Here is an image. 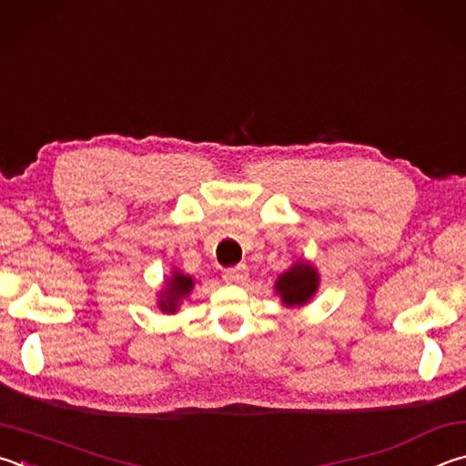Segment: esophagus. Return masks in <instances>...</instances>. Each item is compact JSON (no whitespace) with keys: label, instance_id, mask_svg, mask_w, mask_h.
<instances>
[{"label":"esophagus","instance_id":"obj_1","mask_svg":"<svg viewBox=\"0 0 466 466\" xmlns=\"http://www.w3.org/2000/svg\"><path fill=\"white\" fill-rule=\"evenodd\" d=\"M248 276H249L248 266L246 264H239V266L228 268V270H225L223 280L228 282V284H241V282L248 280Z\"/></svg>","mask_w":466,"mask_h":466}]
</instances>
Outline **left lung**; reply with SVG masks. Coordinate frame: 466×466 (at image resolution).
Segmentation results:
<instances>
[{"instance_id":"8db88e82","label":"left lung","mask_w":466,"mask_h":466,"mask_svg":"<svg viewBox=\"0 0 466 466\" xmlns=\"http://www.w3.org/2000/svg\"><path fill=\"white\" fill-rule=\"evenodd\" d=\"M319 287V279L311 266L297 264L292 266L287 274H282L276 282V292H280L284 305L295 307L305 305L309 299L315 295Z\"/></svg>"}]
</instances>
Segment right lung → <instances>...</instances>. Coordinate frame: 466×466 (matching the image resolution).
I'll return each mask as SVG.
<instances>
[{
    "label": "right lung",
    "instance_id": "1",
    "mask_svg": "<svg viewBox=\"0 0 466 466\" xmlns=\"http://www.w3.org/2000/svg\"><path fill=\"white\" fill-rule=\"evenodd\" d=\"M192 287H194V280L190 279V276H184L182 272H176L174 279L167 282V290L163 292V300H161L159 307L163 309V311L174 313L177 309V300L186 297L187 292L192 290Z\"/></svg>",
    "mask_w": 466,
    "mask_h": 466
}]
</instances>
